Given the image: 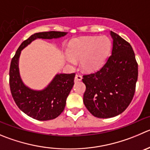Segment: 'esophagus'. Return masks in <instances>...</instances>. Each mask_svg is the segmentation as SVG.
Masks as SVG:
<instances>
[{
    "label": "esophagus",
    "instance_id": "esophagus-1",
    "mask_svg": "<svg viewBox=\"0 0 150 150\" xmlns=\"http://www.w3.org/2000/svg\"><path fill=\"white\" fill-rule=\"evenodd\" d=\"M82 76H81L80 74H76V76H75L74 81H75V82H79V81L82 80Z\"/></svg>",
    "mask_w": 150,
    "mask_h": 150
}]
</instances>
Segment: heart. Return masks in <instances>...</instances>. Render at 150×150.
Masks as SVG:
<instances>
[{"instance_id":"heart-1","label":"heart","mask_w":150,"mask_h":150,"mask_svg":"<svg viewBox=\"0 0 150 150\" xmlns=\"http://www.w3.org/2000/svg\"><path fill=\"white\" fill-rule=\"evenodd\" d=\"M112 42L107 36L83 37L74 40L68 48L65 61L74 65L80 60L81 68L86 72H93L103 65L110 52Z\"/></svg>"}]
</instances>
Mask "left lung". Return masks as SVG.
Returning a JSON list of instances; mask_svg holds the SVG:
<instances>
[{"label":"left lung","mask_w":150,"mask_h":150,"mask_svg":"<svg viewBox=\"0 0 150 150\" xmlns=\"http://www.w3.org/2000/svg\"><path fill=\"white\" fill-rule=\"evenodd\" d=\"M110 34L111 55L99 71L82 79L86 86L84 104L93 115L101 119L115 117L127 109L138 79V64L132 46L113 31Z\"/></svg>","instance_id":"1"}]
</instances>
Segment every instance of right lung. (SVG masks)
I'll return each instance as SVG.
<instances>
[{
  "label": "right lung",
  "instance_id": "right-lung-1",
  "mask_svg": "<svg viewBox=\"0 0 150 150\" xmlns=\"http://www.w3.org/2000/svg\"><path fill=\"white\" fill-rule=\"evenodd\" d=\"M66 34L62 31L34 34L21 43L11 62L9 85L12 97L21 111L37 120H51L60 115L74 86L75 74H57L43 89H32L25 85L20 74L19 59L21 51L37 39H59Z\"/></svg>",
  "mask_w": 150,
  "mask_h": 150
}]
</instances>
